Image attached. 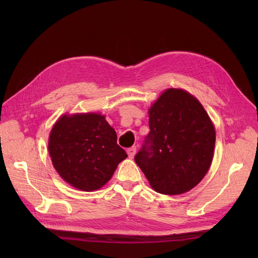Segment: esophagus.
Segmentation results:
<instances>
[{
	"instance_id": "obj_1",
	"label": "esophagus",
	"mask_w": 258,
	"mask_h": 258,
	"mask_svg": "<svg viewBox=\"0 0 258 258\" xmlns=\"http://www.w3.org/2000/svg\"><path fill=\"white\" fill-rule=\"evenodd\" d=\"M136 153H137V147L136 146H131V147H129L128 150H127V154H128L130 159H132V158L135 157Z\"/></svg>"
}]
</instances>
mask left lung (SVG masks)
<instances>
[{
	"label": "left lung",
	"mask_w": 258,
	"mask_h": 258,
	"mask_svg": "<svg viewBox=\"0 0 258 258\" xmlns=\"http://www.w3.org/2000/svg\"><path fill=\"white\" fill-rule=\"evenodd\" d=\"M150 134L135 157L152 188L163 195L192 189L214 156L215 127L200 101L181 88H168L148 108Z\"/></svg>",
	"instance_id": "1"
}]
</instances>
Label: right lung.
I'll use <instances>...</instances> for the list:
<instances>
[{"mask_svg":"<svg viewBox=\"0 0 258 258\" xmlns=\"http://www.w3.org/2000/svg\"><path fill=\"white\" fill-rule=\"evenodd\" d=\"M48 153L60 177L83 191L104 186L128 156L105 115L97 112L61 115L50 130Z\"/></svg>","mask_w":258,"mask_h":258,"instance_id":"right-lung-1","label":"right lung"}]
</instances>
